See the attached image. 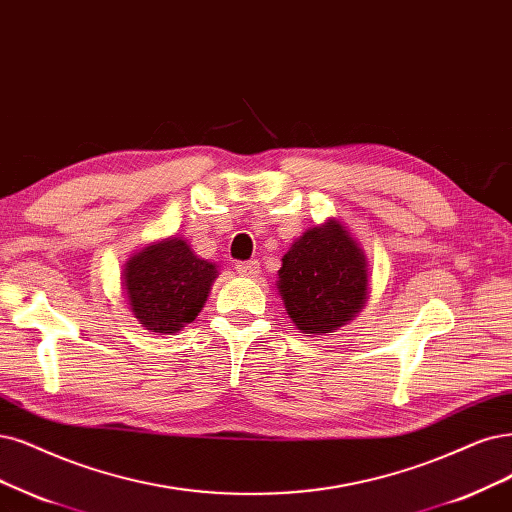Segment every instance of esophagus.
Listing matches in <instances>:
<instances>
[{
  "instance_id": "1",
  "label": "esophagus",
  "mask_w": 512,
  "mask_h": 512,
  "mask_svg": "<svg viewBox=\"0 0 512 512\" xmlns=\"http://www.w3.org/2000/svg\"><path fill=\"white\" fill-rule=\"evenodd\" d=\"M236 272L240 276H257L259 274V261L257 259H251V261H240L236 263Z\"/></svg>"
}]
</instances>
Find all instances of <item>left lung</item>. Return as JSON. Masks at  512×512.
Wrapping results in <instances>:
<instances>
[{
    "mask_svg": "<svg viewBox=\"0 0 512 512\" xmlns=\"http://www.w3.org/2000/svg\"><path fill=\"white\" fill-rule=\"evenodd\" d=\"M278 278L285 308L304 333H331L367 299L365 255L337 221L301 236L282 259Z\"/></svg>",
    "mask_w": 512,
    "mask_h": 512,
    "instance_id": "1",
    "label": "left lung"
}]
</instances>
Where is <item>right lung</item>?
<instances>
[{"instance_id": "add662e5", "label": "right lung", "mask_w": 512, "mask_h": 512, "mask_svg": "<svg viewBox=\"0 0 512 512\" xmlns=\"http://www.w3.org/2000/svg\"><path fill=\"white\" fill-rule=\"evenodd\" d=\"M215 278V263L194 255L185 240L170 238L128 261L124 287L143 327L175 333L198 316Z\"/></svg>"}]
</instances>
